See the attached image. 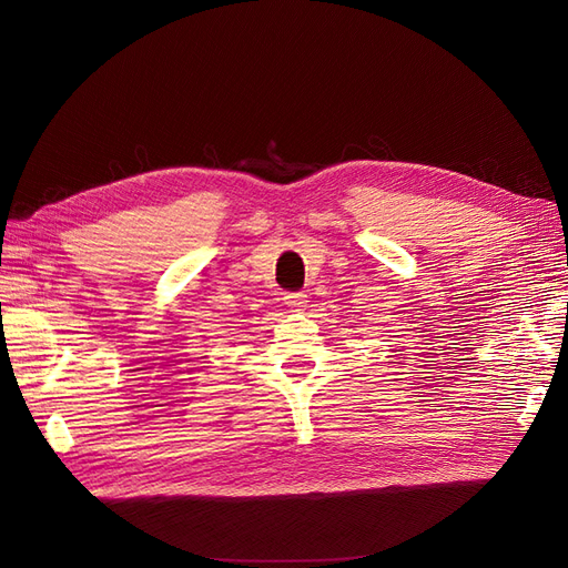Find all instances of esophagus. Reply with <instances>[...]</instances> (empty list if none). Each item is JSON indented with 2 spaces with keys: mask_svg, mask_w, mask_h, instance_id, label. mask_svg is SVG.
I'll use <instances>...</instances> for the list:
<instances>
[{
  "mask_svg": "<svg viewBox=\"0 0 568 568\" xmlns=\"http://www.w3.org/2000/svg\"><path fill=\"white\" fill-rule=\"evenodd\" d=\"M285 306L290 308V311H294V313H300V311H306V306H308V296L306 294H302V292H292V294H285Z\"/></svg>",
  "mask_w": 568,
  "mask_h": 568,
  "instance_id": "34e87169",
  "label": "esophagus"
}]
</instances>
